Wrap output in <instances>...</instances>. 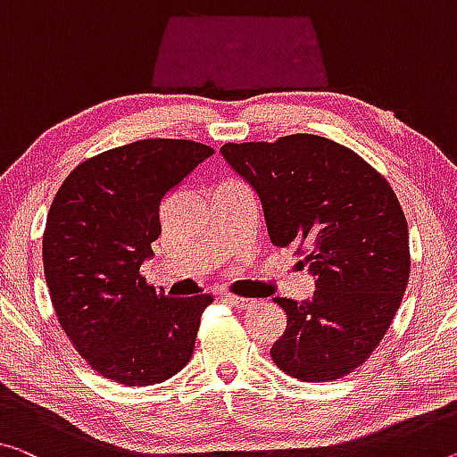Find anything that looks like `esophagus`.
Here are the masks:
<instances>
[{
  "label": "esophagus",
  "mask_w": 457,
  "mask_h": 457,
  "mask_svg": "<svg viewBox=\"0 0 457 457\" xmlns=\"http://www.w3.org/2000/svg\"><path fill=\"white\" fill-rule=\"evenodd\" d=\"M224 300L228 302V304H233V306H237L238 311H247V308H251L253 304H255V300L253 298H245V296H237V294H227V296H224Z\"/></svg>",
  "instance_id": "34e87169"
}]
</instances>
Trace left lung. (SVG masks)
<instances>
[{"label":"left lung","instance_id":"8db88e82","mask_svg":"<svg viewBox=\"0 0 457 457\" xmlns=\"http://www.w3.org/2000/svg\"><path fill=\"white\" fill-rule=\"evenodd\" d=\"M222 155L262 198L276 247L312 273V300L273 298L286 331L271 360L302 382H331L368 360L395 320L411 273L409 224L384 175L317 135L227 143Z\"/></svg>","mask_w":457,"mask_h":457}]
</instances>
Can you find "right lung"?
<instances>
[{
	"label": "right lung",
	"mask_w": 457,
	"mask_h": 457,
	"mask_svg": "<svg viewBox=\"0 0 457 457\" xmlns=\"http://www.w3.org/2000/svg\"><path fill=\"white\" fill-rule=\"evenodd\" d=\"M214 149L145 138L81 161L48 210L42 263L59 325L97 374L124 386L171 378L194 353L210 294L165 296L140 263L161 235L165 194Z\"/></svg>",
	"instance_id": "right-lung-1"
}]
</instances>
